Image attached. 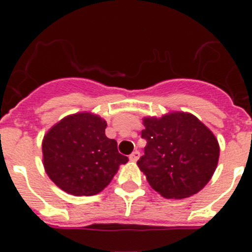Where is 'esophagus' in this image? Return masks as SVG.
I'll return each instance as SVG.
<instances>
[{
	"label": "esophagus",
	"mask_w": 252,
	"mask_h": 252,
	"mask_svg": "<svg viewBox=\"0 0 252 252\" xmlns=\"http://www.w3.org/2000/svg\"><path fill=\"white\" fill-rule=\"evenodd\" d=\"M128 158H130L131 161H137V159H139V158H140V153L137 150L133 151V153L131 154V155Z\"/></svg>",
	"instance_id": "obj_1"
}]
</instances>
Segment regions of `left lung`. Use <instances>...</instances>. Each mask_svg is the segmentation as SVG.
<instances>
[{"label": "left lung", "mask_w": 252, "mask_h": 252, "mask_svg": "<svg viewBox=\"0 0 252 252\" xmlns=\"http://www.w3.org/2000/svg\"><path fill=\"white\" fill-rule=\"evenodd\" d=\"M146 140L137 160L154 190L165 198L190 197L212 178L220 146L208 128L190 113L174 112L161 119H144Z\"/></svg>", "instance_id": "8db88e82"}]
</instances>
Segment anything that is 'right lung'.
I'll use <instances>...</instances> for the list:
<instances>
[{"mask_svg": "<svg viewBox=\"0 0 252 252\" xmlns=\"http://www.w3.org/2000/svg\"><path fill=\"white\" fill-rule=\"evenodd\" d=\"M106 121L91 113L68 116L49 130L43 141L46 174L73 195H93L110 184L128 160L104 133Z\"/></svg>", "mask_w": 252, "mask_h": 252, "instance_id": "right-lung-1", "label": "right lung"}]
</instances>
